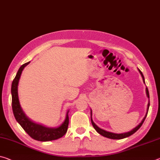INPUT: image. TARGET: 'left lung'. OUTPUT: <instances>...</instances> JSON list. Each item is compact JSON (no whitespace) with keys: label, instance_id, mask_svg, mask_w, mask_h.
<instances>
[{"label":"left lung","instance_id":"8db88e82","mask_svg":"<svg viewBox=\"0 0 160 160\" xmlns=\"http://www.w3.org/2000/svg\"><path fill=\"white\" fill-rule=\"evenodd\" d=\"M139 72H140V74L142 75V79H143V81L144 82V76H143V74L142 72H141L140 70H139ZM145 83V82H144ZM146 93H147V95H148V98H149V91H148V88H146ZM149 102L148 103V110H149ZM148 112H147L145 117H144V119L142 120V121L139 124V125L136 127L135 128H134L133 130H132L131 131L128 132H125V133H122V134H115V133H112V132H107L105 130H102V129L99 128L98 127L95 125V123H94V122L92 121V111H91V122H92V125L93 126V128L95 129V130L98 132L99 134H100L101 135H102L104 137H105V138H110V139H123V138H128V137L132 135H133L134 133L135 132L138 131L139 128H140V127L142 125V124L144 122V120H145L146 117H147V115H148Z\"/></svg>","mask_w":160,"mask_h":160}]
</instances>
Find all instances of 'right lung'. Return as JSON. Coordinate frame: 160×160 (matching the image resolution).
I'll return each mask as SVG.
<instances>
[{
    "instance_id": "add662e5",
    "label": "right lung",
    "mask_w": 160,
    "mask_h": 160,
    "mask_svg": "<svg viewBox=\"0 0 160 160\" xmlns=\"http://www.w3.org/2000/svg\"><path fill=\"white\" fill-rule=\"evenodd\" d=\"M30 62L21 65L12 82V109L14 117L18 122L21 125L22 129L26 132L30 138L35 139V140L46 142L59 139L62 138V136H64L65 133L67 132L68 124H69V118H68V112L64 122L61 125L56 128H48L40 125H38V124H35L30 121L25 116L23 112H22L21 106H20L18 95V82L22 70Z\"/></svg>"
}]
</instances>
